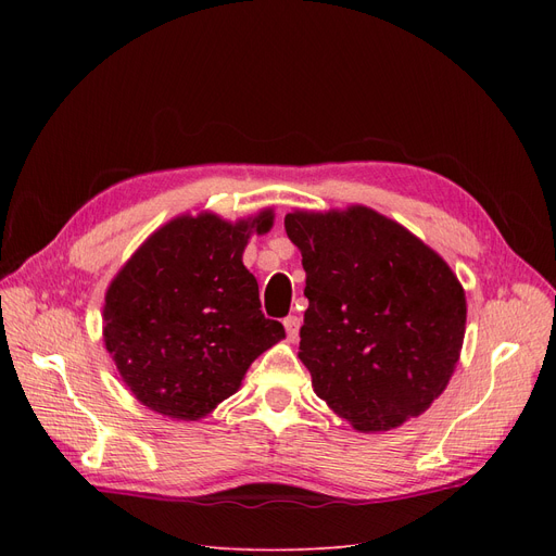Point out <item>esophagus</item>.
I'll list each match as a JSON object with an SVG mask.
<instances>
[{
    "mask_svg": "<svg viewBox=\"0 0 556 556\" xmlns=\"http://www.w3.org/2000/svg\"><path fill=\"white\" fill-rule=\"evenodd\" d=\"M282 325H285V331H288V339H290V341H296L299 327H301V319H299L296 315H288V317L282 319Z\"/></svg>",
    "mask_w": 556,
    "mask_h": 556,
    "instance_id": "obj_1",
    "label": "esophagus"
}]
</instances>
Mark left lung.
Returning <instances> with one entry per match:
<instances>
[{
	"label": "left lung",
	"instance_id": "8db88e82",
	"mask_svg": "<svg viewBox=\"0 0 556 556\" xmlns=\"http://www.w3.org/2000/svg\"><path fill=\"white\" fill-rule=\"evenodd\" d=\"M306 271L299 359L315 394L359 431L425 413L459 359L466 296L452 268L371 208L288 213Z\"/></svg>",
	"mask_w": 556,
	"mask_h": 556
}]
</instances>
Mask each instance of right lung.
Segmentation results:
<instances>
[{
    "mask_svg": "<svg viewBox=\"0 0 556 556\" xmlns=\"http://www.w3.org/2000/svg\"><path fill=\"white\" fill-rule=\"evenodd\" d=\"M271 223V211L237 225L208 213L176 217L115 276L104 341L143 406L178 419L204 417L282 339L241 260L250 231L264 233Z\"/></svg>",
    "mask_w": 556,
    "mask_h": 556,
    "instance_id": "obj_1",
    "label": "right lung"
}]
</instances>
